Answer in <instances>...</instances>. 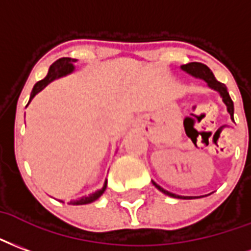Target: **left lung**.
Returning <instances> with one entry per match:
<instances>
[{
	"instance_id": "8db88e82",
	"label": "left lung",
	"mask_w": 251,
	"mask_h": 251,
	"mask_svg": "<svg viewBox=\"0 0 251 251\" xmlns=\"http://www.w3.org/2000/svg\"><path fill=\"white\" fill-rule=\"evenodd\" d=\"M182 69H183L184 72L188 73V75H191L193 77L195 78H201V80H204L206 83H207V87L214 89V91H217L219 93V96L222 98V101L225 103L226 108H227V112L230 113V119L234 122V104L233 100L230 98V95L227 92V88L226 85L222 83H219L218 80L215 78V76L213 75V72L210 71V68L206 67L204 64L201 63H188L186 65H182ZM152 184L155 187L158 188L159 191H162L163 194L168 195V197H173V198H178V199H197L201 198V197H183V195H178V194H174L170 193L167 190H164L163 187H160L158 183H155L152 180ZM202 197H207V195H202Z\"/></svg>"
}]
</instances>
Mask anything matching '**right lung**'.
<instances>
[{"mask_svg": "<svg viewBox=\"0 0 251 251\" xmlns=\"http://www.w3.org/2000/svg\"><path fill=\"white\" fill-rule=\"evenodd\" d=\"M77 60H75V58H69V57H63V58H58L57 61H54V63L50 65L48 71V75H47V77L43 78V80H40L38 83L34 84V87L32 89V93H30V99H29V103L32 101V99L37 95L38 92H41L44 88L47 87L48 84H50L53 80H56V78L64 77V76H67L69 73H72L75 71V63H76ZM28 103V104H29ZM105 188H107V180L104 182L103 187L98 190V191H95V193L89 194L88 197H81V198L76 199V201H71L69 204H75V206H80V204H88V203H92L95 202L96 199H99L103 193L105 191ZM60 202H63V201H60Z\"/></svg>", "mask_w": 251, "mask_h": 251, "instance_id": "add662e5", "label": "right lung"}]
</instances>
